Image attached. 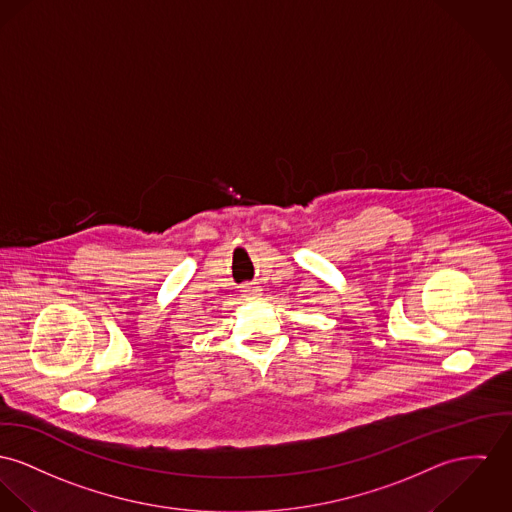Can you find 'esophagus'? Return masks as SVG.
Segmentation results:
<instances>
[{
  "label": "esophagus",
  "mask_w": 512,
  "mask_h": 512,
  "mask_svg": "<svg viewBox=\"0 0 512 512\" xmlns=\"http://www.w3.org/2000/svg\"><path fill=\"white\" fill-rule=\"evenodd\" d=\"M261 296V288L259 286H253V284H247L243 286V298L245 300H255Z\"/></svg>",
  "instance_id": "34e87169"
}]
</instances>
